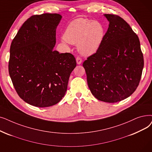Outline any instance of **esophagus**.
<instances>
[{
    "instance_id": "1",
    "label": "esophagus",
    "mask_w": 152,
    "mask_h": 152,
    "mask_svg": "<svg viewBox=\"0 0 152 152\" xmlns=\"http://www.w3.org/2000/svg\"><path fill=\"white\" fill-rule=\"evenodd\" d=\"M76 63H77V64H81L82 60H81V58H80V57H77L76 59Z\"/></svg>"
}]
</instances>
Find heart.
Listing matches in <instances>:
<instances>
[{"label":"heart","mask_w":152,"mask_h":152,"mask_svg":"<svg viewBox=\"0 0 152 152\" xmlns=\"http://www.w3.org/2000/svg\"><path fill=\"white\" fill-rule=\"evenodd\" d=\"M105 37V28L100 22L80 18L67 26L63 38L66 42L76 45L79 53L84 56L95 54Z\"/></svg>","instance_id":"heart-1"}]
</instances>
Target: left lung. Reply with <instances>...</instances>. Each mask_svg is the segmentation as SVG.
Returning <instances> with one entry per match:
<instances>
[{
    "instance_id": "1",
    "label": "left lung",
    "mask_w": 152,
    "mask_h": 152,
    "mask_svg": "<svg viewBox=\"0 0 152 152\" xmlns=\"http://www.w3.org/2000/svg\"><path fill=\"white\" fill-rule=\"evenodd\" d=\"M109 22L103 42L83 63L89 88L98 100L121 101L139 84L144 61L138 36L123 18L104 14Z\"/></svg>"
}]
</instances>
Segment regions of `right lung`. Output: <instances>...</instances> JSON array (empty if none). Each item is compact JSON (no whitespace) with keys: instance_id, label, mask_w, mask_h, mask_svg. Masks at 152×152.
<instances>
[{"instance_id":"1","label":"right lung","mask_w":152,"mask_h":152,"mask_svg":"<svg viewBox=\"0 0 152 152\" xmlns=\"http://www.w3.org/2000/svg\"><path fill=\"white\" fill-rule=\"evenodd\" d=\"M61 18L58 14L31 16L11 43L9 72L12 83L20 97L35 107L60 102L76 66L73 55L53 50Z\"/></svg>"}]
</instances>
